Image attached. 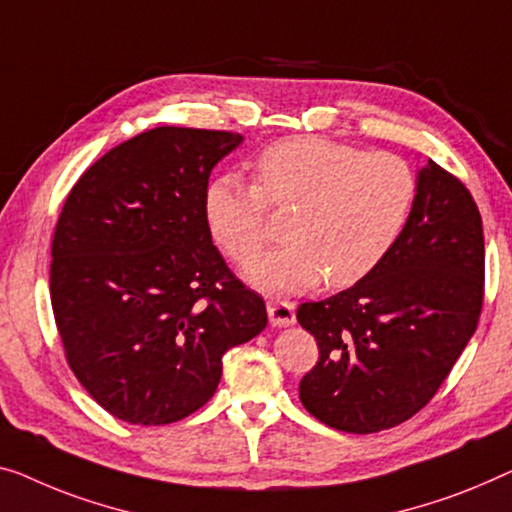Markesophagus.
<instances>
[{"label":"esophagus","mask_w":512,"mask_h":512,"mask_svg":"<svg viewBox=\"0 0 512 512\" xmlns=\"http://www.w3.org/2000/svg\"><path fill=\"white\" fill-rule=\"evenodd\" d=\"M266 310H269V319L273 326H289L296 322V308L292 301L271 299L269 303H266Z\"/></svg>","instance_id":"esophagus-1"}]
</instances>
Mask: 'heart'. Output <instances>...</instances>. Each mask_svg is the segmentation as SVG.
Wrapping results in <instances>:
<instances>
[{"label":"heart","instance_id":"obj_1","mask_svg":"<svg viewBox=\"0 0 512 512\" xmlns=\"http://www.w3.org/2000/svg\"><path fill=\"white\" fill-rule=\"evenodd\" d=\"M257 183L218 174L204 190V218L234 262H248L271 239V209L292 211L287 246L248 276L269 292L317 285L352 287L377 269L407 225L418 179L407 160L317 135H296L257 156Z\"/></svg>","mask_w":512,"mask_h":512}]
</instances>
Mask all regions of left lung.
Returning <instances> with one entry per match:
<instances>
[{
  "label": "left lung",
  "mask_w": 512,
  "mask_h": 512,
  "mask_svg": "<svg viewBox=\"0 0 512 512\" xmlns=\"http://www.w3.org/2000/svg\"><path fill=\"white\" fill-rule=\"evenodd\" d=\"M483 296L480 211L455 174L427 160L391 253L354 287L296 310L319 347L299 384L303 407L352 434L409 421L451 375Z\"/></svg>",
  "instance_id": "8db88e82"
}]
</instances>
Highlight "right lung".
Here are the masks:
<instances>
[{
  "instance_id": "1",
  "label": "right lung",
  "mask_w": 512,
  "mask_h": 512,
  "mask_svg": "<svg viewBox=\"0 0 512 512\" xmlns=\"http://www.w3.org/2000/svg\"><path fill=\"white\" fill-rule=\"evenodd\" d=\"M241 135L160 126L96 160L52 236L50 301L68 368L114 418L181 421L223 354L266 326L264 299L211 241L204 190Z\"/></svg>"
}]
</instances>
